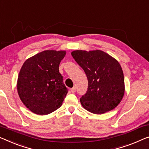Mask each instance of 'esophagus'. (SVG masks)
Returning <instances> with one entry per match:
<instances>
[{
    "label": "esophagus",
    "instance_id": "34e87169",
    "mask_svg": "<svg viewBox=\"0 0 149 149\" xmlns=\"http://www.w3.org/2000/svg\"><path fill=\"white\" fill-rule=\"evenodd\" d=\"M70 90H71V92H72V93H74L75 92V90H76V88L73 87L72 88L70 89Z\"/></svg>",
    "mask_w": 149,
    "mask_h": 149
}]
</instances>
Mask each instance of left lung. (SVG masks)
I'll return each instance as SVG.
<instances>
[{"label": "left lung", "instance_id": "obj_1", "mask_svg": "<svg viewBox=\"0 0 149 149\" xmlns=\"http://www.w3.org/2000/svg\"><path fill=\"white\" fill-rule=\"evenodd\" d=\"M72 55L88 77V91L80 98L84 108L96 114L114 109L125 91L123 71L118 61L98 49L75 50Z\"/></svg>", "mask_w": 149, "mask_h": 149}]
</instances>
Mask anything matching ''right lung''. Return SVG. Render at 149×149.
Listing matches in <instances>:
<instances>
[{
  "label": "right lung",
  "mask_w": 149,
  "mask_h": 149,
  "mask_svg": "<svg viewBox=\"0 0 149 149\" xmlns=\"http://www.w3.org/2000/svg\"><path fill=\"white\" fill-rule=\"evenodd\" d=\"M65 51L45 50L24 62L17 79V92L26 108L47 115L60 107L68 94L59 65Z\"/></svg>",
  "instance_id": "1"
}]
</instances>
